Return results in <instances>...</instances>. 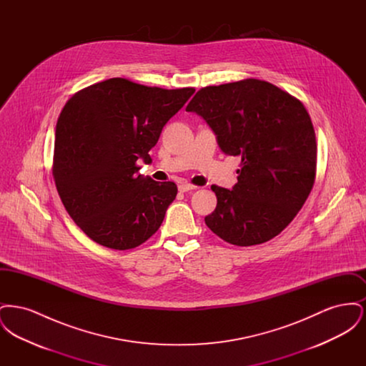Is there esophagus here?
Instances as JSON below:
<instances>
[{"instance_id": "obj_1", "label": "esophagus", "mask_w": 366, "mask_h": 366, "mask_svg": "<svg viewBox=\"0 0 366 366\" xmlns=\"http://www.w3.org/2000/svg\"><path fill=\"white\" fill-rule=\"evenodd\" d=\"M197 187H194V185H192V184H188V182H181L179 185H178V191L179 192H188L193 191V189H196Z\"/></svg>"}]
</instances>
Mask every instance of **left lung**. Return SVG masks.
<instances>
[{"label": "left lung", "mask_w": 366, "mask_h": 366, "mask_svg": "<svg viewBox=\"0 0 366 366\" xmlns=\"http://www.w3.org/2000/svg\"><path fill=\"white\" fill-rule=\"evenodd\" d=\"M187 111L207 122L225 155L242 157L232 189L211 187L217 207L206 225L240 247L276 237L313 188L317 142L306 108L269 82L244 79L200 89Z\"/></svg>", "instance_id": "left-lung-1"}]
</instances>
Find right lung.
<instances>
[{"mask_svg":"<svg viewBox=\"0 0 366 366\" xmlns=\"http://www.w3.org/2000/svg\"><path fill=\"white\" fill-rule=\"evenodd\" d=\"M193 87L144 86L111 78L75 93L56 124L53 177L74 222L93 242L130 249L162 225L174 182L139 174L164 124Z\"/></svg>","mask_w":366,"mask_h":366,"instance_id":"right-lung-1","label":"right lung"}]
</instances>
